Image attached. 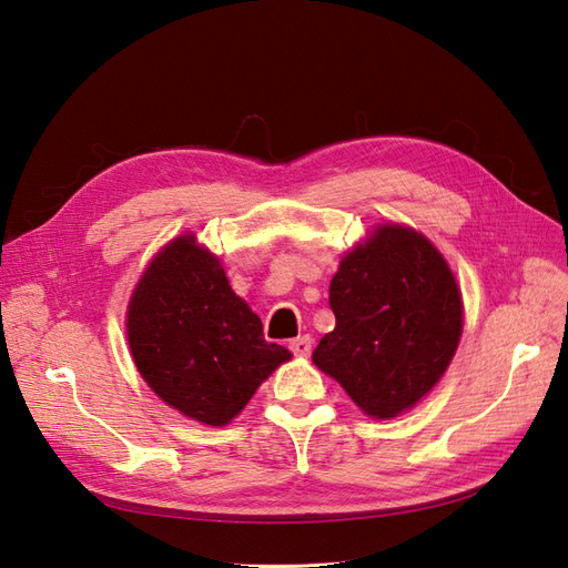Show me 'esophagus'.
<instances>
[{
	"label": "esophagus",
	"mask_w": 568,
	"mask_h": 568,
	"mask_svg": "<svg viewBox=\"0 0 568 568\" xmlns=\"http://www.w3.org/2000/svg\"><path fill=\"white\" fill-rule=\"evenodd\" d=\"M288 348H291V353L298 355V357H307L313 353V338L311 336H298V338L288 343Z\"/></svg>",
	"instance_id": "esophagus-1"
}]
</instances>
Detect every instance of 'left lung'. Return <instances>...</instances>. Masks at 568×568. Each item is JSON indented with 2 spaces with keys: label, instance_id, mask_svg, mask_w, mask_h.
I'll return each instance as SVG.
<instances>
[{
  "label": "left lung",
  "instance_id": "8db88e82",
  "mask_svg": "<svg viewBox=\"0 0 568 568\" xmlns=\"http://www.w3.org/2000/svg\"><path fill=\"white\" fill-rule=\"evenodd\" d=\"M334 332L313 363L369 417L390 419L432 390L462 336V298L426 236L384 225L341 261L329 286Z\"/></svg>",
  "mask_w": 568,
  "mask_h": 568
}]
</instances>
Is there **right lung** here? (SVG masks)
<instances>
[{"label": "right lung", "instance_id": "obj_1", "mask_svg": "<svg viewBox=\"0 0 568 568\" xmlns=\"http://www.w3.org/2000/svg\"><path fill=\"white\" fill-rule=\"evenodd\" d=\"M128 341L153 393L211 426L234 419L291 357L265 341L261 317L192 234L170 242L146 267L128 307Z\"/></svg>", "mask_w": 568, "mask_h": 568}]
</instances>
